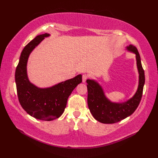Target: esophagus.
Instances as JSON below:
<instances>
[{"label": "esophagus", "mask_w": 158, "mask_h": 158, "mask_svg": "<svg viewBox=\"0 0 158 158\" xmlns=\"http://www.w3.org/2000/svg\"><path fill=\"white\" fill-rule=\"evenodd\" d=\"M88 79V76L85 75V74H84V75H83L82 76V81L83 83H85L86 81V80Z\"/></svg>", "instance_id": "esophagus-1"}]
</instances>
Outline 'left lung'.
I'll return each mask as SVG.
<instances>
[{
    "label": "left lung",
    "instance_id": "left-lung-1",
    "mask_svg": "<svg viewBox=\"0 0 158 158\" xmlns=\"http://www.w3.org/2000/svg\"><path fill=\"white\" fill-rule=\"evenodd\" d=\"M127 52L136 55V66L139 72V85L135 94L125 102H112L106 96L102 87L94 79L87 80L88 105L94 119L103 123H115L126 118L135 111L142 98L145 85V72L140 61L138 50L135 46L126 47Z\"/></svg>",
    "mask_w": 158,
    "mask_h": 158
}]
</instances>
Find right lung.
I'll return each instance as SVG.
<instances>
[{"label": "right lung", "instance_id": "1", "mask_svg": "<svg viewBox=\"0 0 158 158\" xmlns=\"http://www.w3.org/2000/svg\"><path fill=\"white\" fill-rule=\"evenodd\" d=\"M48 33L39 35L23 49L15 74L17 92L20 105L26 113L36 119L52 121L64 111L67 100L77 85L82 82V75L66 80L48 88H39L31 82L27 73V64L32 52Z\"/></svg>", "mask_w": 158, "mask_h": 158}]
</instances>
